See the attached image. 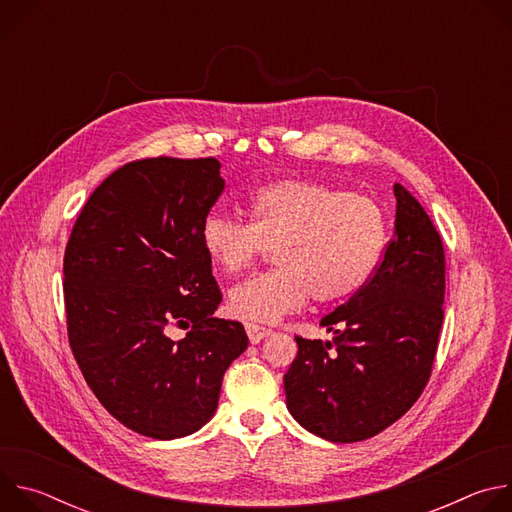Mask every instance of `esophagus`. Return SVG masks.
Here are the masks:
<instances>
[{"label":"esophagus","instance_id":"obj_1","mask_svg":"<svg viewBox=\"0 0 512 512\" xmlns=\"http://www.w3.org/2000/svg\"><path fill=\"white\" fill-rule=\"evenodd\" d=\"M245 330H247V336H249V340H251L253 344L261 342L263 338H267V336L271 334L269 328H263V326L253 324V322H247V324H245Z\"/></svg>","mask_w":512,"mask_h":512}]
</instances>
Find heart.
Segmentation results:
<instances>
[{"mask_svg":"<svg viewBox=\"0 0 512 512\" xmlns=\"http://www.w3.org/2000/svg\"><path fill=\"white\" fill-rule=\"evenodd\" d=\"M249 223L218 212L204 216L200 243L214 267L235 275L275 249L271 273L237 283L233 316L273 324L298 312L310 296L318 304L352 298L377 271L389 218L371 196L312 180H281L249 200Z\"/></svg>","mask_w":512,"mask_h":512,"instance_id":"obj_1","label":"heart"}]
</instances>
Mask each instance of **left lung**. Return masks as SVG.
<instances>
[{"mask_svg": "<svg viewBox=\"0 0 512 512\" xmlns=\"http://www.w3.org/2000/svg\"><path fill=\"white\" fill-rule=\"evenodd\" d=\"M395 235L360 291L322 326L332 342L296 336L285 403L308 431L334 444L369 440L423 393L444 322L442 237L415 196L395 184Z\"/></svg>", "mask_w": 512, "mask_h": 512, "instance_id": "left-lung-1", "label": "left lung"}]
</instances>
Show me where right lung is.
I'll list each match as a JSON object with an SVG mask.
<instances>
[{
	"label": "right lung",
	"instance_id": "obj_1",
	"mask_svg": "<svg viewBox=\"0 0 512 512\" xmlns=\"http://www.w3.org/2000/svg\"><path fill=\"white\" fill-rule=\"evenodd\" d=\"M225 190L216 158H143L107 176L83 206L64 251L70 350L101 405L154 437L198 431L223 375L247 348L223 302L200 225ZM172 327L187 330L180 341Z\"/></svg>",
	"mask_w": 512,
	"mask_h": 512
}]
</instances>
